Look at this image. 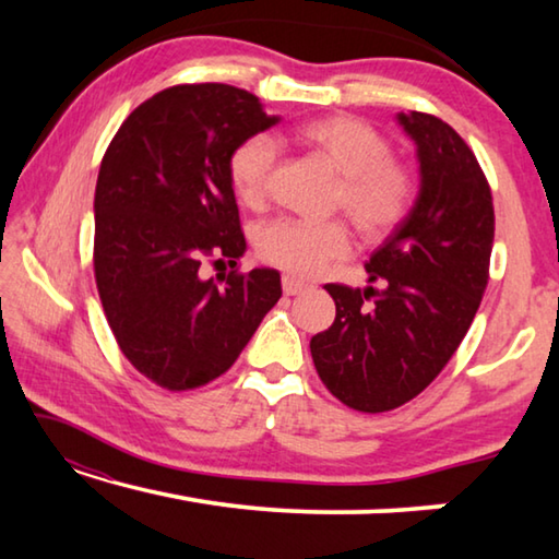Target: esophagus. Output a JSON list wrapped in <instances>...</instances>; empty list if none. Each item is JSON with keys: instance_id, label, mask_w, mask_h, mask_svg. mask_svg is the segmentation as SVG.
Instances as JSON below:
<instances>
[{"instance_id": "34e87169", "label": "esophagus", "mask_w": 559, "mask_h": 559, "mask_svg": "<svg viewBox=\"0 0 559 559\" xmlns=\"http://www.w3.org/2000/svg\"><path fill=\"white\" fill-rule=\"evenodd\" d=\"M281 283H283V293H286V296H298V293L308 288V283L298 281L296 276H283Z\"/></svg>"}]
</instances>
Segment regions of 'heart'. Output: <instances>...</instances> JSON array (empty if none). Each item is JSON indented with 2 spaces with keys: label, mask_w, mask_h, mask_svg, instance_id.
<instances>
[{
  "label": "heart",
  "mask_w": 559,
  "mask_h": 559,
  "mask_svg": "<svg viewBox=\"0 0 559 559\" xmlns=\"http://www.w3.org/2000/svg\"><path fill=\"white\" fill-rule=\"evenodd\" d=\"M290 140L310 150L340 175L330 206L345 212L359 239L382 241L412 214L419 179L406 159L392 155V140L355 116H328L300 122ZM276 143L269 135L241 140L229 155V182L239 200L261 210L269 202L276 167ZM259 257L293 276H318L349 249V226L340 216L325 222H269L257 234Z\"/></svg>",
  "instance_id": "heart-1"
}]
</instances>
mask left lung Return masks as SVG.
Instances as JSON below:
<instances>
[{
    "instance_id": "obj_1",
    "label": "left lung",
    "mask_w": 559,
    "mask_h": 559,
    "mask_svg": "<svg viewBox=\"0 0 559 559\" xmlns=\"http://www.w3.org/2000/svg\"><path fill=\"white\" fill-rule=\"evenodd\" d=\"M400 122L419 147V197L365 263L380 288L328 283L335 323L310 340L330 394L365 414L414 400L447 367L486 293L496 234L490 185L466 140L429 112Z\"/></svg>"
}]
</instances>
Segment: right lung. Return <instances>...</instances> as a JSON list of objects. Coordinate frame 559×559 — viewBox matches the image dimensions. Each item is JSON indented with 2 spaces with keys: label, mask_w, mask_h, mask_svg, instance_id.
Here are the masks:
<instances>
[{
  "label": "right lung",
  "mask_w": 559,
  "mask_h": 559,
  "mask_svg": "<svg viewBox=\"0 0 559 559\" xmlns=\"http://www.w3.org/2000/svg\"><path fill=\"white\" fill-rule=\"evenodd\" d=\"M278 118L226 83H179L122 120L96 185L93 273L120 353L150 382L189 392L241 355L281 298L273 269L239 271L246 249L229 155ZM229 258L204 282L201 263Z\"/></svg>",
  "instance_id": "right-lung-1"
}]
</instances>
